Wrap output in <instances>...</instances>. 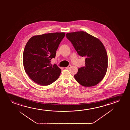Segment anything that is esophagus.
Instances as JSON below:
<instances>
[{
	"instance_id": "34e87169",
	"label": "esophagus",
	"mask_w": 130,
	"mask_h": 130,
	"mask_svg": "<svg viewBox=\"0 0 130 130\" xmlns=\"http://www.w3.org/2000/svg\"><path fill=\"white\" fill-rule=\"evenodd\" d=\"M71 68V65H69L68 67H66L65 68H66V69H69Z\"/></svg>"
}]
</instances>
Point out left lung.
Wrapping results in <instances>:
<instances>
[{
	"label": "left lung",
	"mask_w": 130,
	"mask_h": 130,
	"mask_svg": "<svg viewBox=\"0 0 130 130\" xmlns=\"http://www.w3.org/2000/svg\"><path fill=\"white\" fill-rule=\"evenodd\" d=\"M66 37L78 55L85 57V65L74 75L80 85L90 87L98 84L105 76L108 67L106 50L100 39L81 31L68 33Z\"/></svg>",
	"instance_id": "8db88e82"
}]
</instances>
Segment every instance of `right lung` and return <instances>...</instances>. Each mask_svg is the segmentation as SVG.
Wrapping results in <instances>:
<instances>
[{
	"label": "right lung",
	"mask_w": 130,
	"mask_h": 130,
	"mask_svg": "<svg viewBox=\"0 0 130 130\" xmlns=\"http://www.w3.org/2000/svg\"><path fill=\"white\" fill-rule=\"evenodd\" d=\"M64 32H55L35 36L25 46L23 64L29 78L39 85L47 86L59 78L61 70L51 61L63 38Z\"/></svg>",
	"instance_id": "obj_1"
}]
</instances>
